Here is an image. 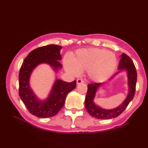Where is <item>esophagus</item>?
Masks as SVG:
<instances>
[{"mask_svg": "<svg viewBox=\"0 0 148 148\" xmlns=\"http://www.w3.org/2000/svg\"><path fill=\"white\" fill-rule=\"evenodd\" d=\"M84 81L82 79H77V84H81V83H84Z\"/></svg>", "mask_w": 148, "mask_h": 148, "instance_id": "esophagus-1", "label": "esophagus"}]
</instances>
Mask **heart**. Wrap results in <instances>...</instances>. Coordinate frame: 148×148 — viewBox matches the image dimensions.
<instances>
[{
  "label": "heart",
  "mask_w": 148,
  "mask_h": 148,
  "mask_svg": "<svg viewBox=\"0 0 148 148\" xmlns=\"http://www.w3.org/2000/svg\"><path fill=\"white\" fill-rule=\"evenodd\" d=\"M65 67L74 75L81 71H87L90 79L101 82L111 76L114 72L117 60L114 55L108 50L99 48H88L77 50L72 60L66 56Z\"/></svg>",
  "instance_id": "1"
}]
</instances>
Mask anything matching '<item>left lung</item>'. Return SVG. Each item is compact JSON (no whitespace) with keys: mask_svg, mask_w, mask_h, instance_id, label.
<instances>
[{"mask_svg":"<svg viewBox=\"0 0 148 148\" xmlns=\"http://www.w3.org/2000/svg\"><path fill=\"white\" fill-rule=\"evenodd\" d=\"M121 56V58L118 65V70L119 71L116 74L123 70H125L127 72L128 93L126 99L116 108L112 109H103L99 106H97L93 102L97 90L102 83H95L89 84L88 85V91L84 104H85V108L88 112L94 118L97 119H111L117 117L125 111V109L127 108L128 105L134 98L135 93H136L137 77L136 67L132 60L128 55L123 53Z\"/></svg>","mask_w":148,"mask_h":148,"instance_id":"left-lung-1","label":"left lung"}]
</instances>
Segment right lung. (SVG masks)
<instances>
[{"mask_svg":"<svg viewBox=\"0 0 148 148\" xmlns=\"http://www.w3.org/2000/svg\"><path fill=\"white\" fill-rule=\"evenodd\" d=\"M61 46L49 45L31 51L25 58L19 73V95L31 114L46 118L57 114L64 105L66 96L76 86V81L71 83L56 79L46 100L40 101L30 87V75L37 65L46 63L55 72L62 68Z\"/></svg>","mask_w":148,"mask_h":148,"instance_id":"obj_1","label":"right lung"}]
</instances>
